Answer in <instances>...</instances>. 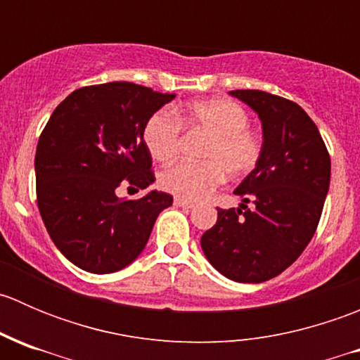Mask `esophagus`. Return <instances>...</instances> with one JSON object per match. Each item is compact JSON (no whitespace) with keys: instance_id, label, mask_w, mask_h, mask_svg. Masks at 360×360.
I'll return each instance as SVG.
<instances>
[{"instance_id":"obj_1","label":"esophagus","mask_w":360,"mask_h":360,"mask_svg":"<svg viewBox=\"0 0 360 360\" xmlns=\"http://www.w3.org/2000/svg\"><path fill=\"white\" fill-rule=\"evenodd\" d=\"M174 205L184 207V209H193V203L188 202V200H184V198H179V197L174 198Z\"/></svg>"}]
</instances>
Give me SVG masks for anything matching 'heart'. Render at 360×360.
<instances>
[{"label": "heart", "instance_id": "obj_1", "mask_svg": "<svg viewBox=\"0 0 360 360\" xmlns=\"http://www.w3.org/2000/svg\"><path fill=\"white\" fill-rule=\"evenodd\" d=\"M183 123L209 134L200 157L203 162H177L160 172L158 184L167 193L197 202L212 193L228 177H244L256 169L263 155V141L248 129L249 116L230 99L197 101L174 111L162 108L148 116L143 129L146 150L158 162L177 155Z\"/></svg>", "mask_w": 360, "mask_h": 360}]
</instances>
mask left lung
<instances>
[{
    "label": "left lung",
    "instance_id": "8db88e82",
    "mask_svg": "<svg viewBox=\"0 0 360 360\" xmlns=\"http://www.w3.org/2000/svg\"><path fill=\"white\" fill-rule=\"evenodd\" d=\"M230 96L259 116L263 155L235 190L240 207L217 209L216 224L200 244L221 275L259 284L291 266L314 237L329 191L331 158L317 125L296 103L261 90H231Z\"/></svg>",
    "mask_w": 360,
    "mask_h": 360
}]
</instances>
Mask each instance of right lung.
Segmentation results:
<instances>
[{"mask_svg":"<svg viewBox=\"0 0 360 360\" xmlns=\"http://www.w3.org/2000/svg\"><path fill=\"white\" fill-rule=\"evenodd\" d=\"M130 82L83 86L56 108L36 148V198L57 249L82 270L112 274L146 248L172 197H116L120 184H153L143 139L148 116L174 99Z\"/></svg>","mask_w":360,"mask_h":360,"instance_id":"1","label":"right lung"}]
</instances>
